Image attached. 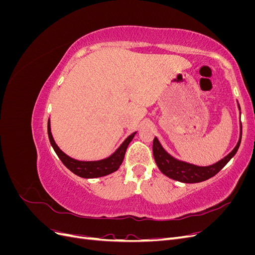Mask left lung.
I'll return each instance as SVG.
<instances>
[{
    "mask_svg": "<svg viewBox=\"0 0 255 255\" xmlns=\"http://www.w3.org/2000/svg\"><path fill=\"white\" fill-rule=\"evenodd\" d=\"M237 106L239 110V115H242L241 106H239L238 102ZM239 130H241L239 132V139L235 148L227 156L210 166H197L175 158L163 148L157 137L154 138L153 140V156L160 172L170 177V179L182 183L203 182L211 179L215 174H217L229 163V160L235 155L242 141V122H239Z\"/></svg>",
    "mask_w": 255,
    "mask_h": 255,
    "instance_id": "left-lung-1",
    "label": "left lung"
}]
</instances>
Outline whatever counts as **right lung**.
<instances>
[{"label":"right lung","instance_id":"1","mask_svg":"<svg viewBox=\"0 0 255 255\" xmlns=\"http://www.w3.org/2000/svg\"><path fill=\"white\" fill-rule=\"evenodd\" d=\"M136 133L137 132H134L128 135L110 156L98 160H79L67 155L65 152L59 149V146L56 144L55 140H54L51 132L50 118L48 120V135L52 148L69 170L76 175L84 177V179H95V177L105 176L117 171L122 164L123 158H125L128 145L132 141Z\"/></svg>","mask_w":255,"mask_h":255}]
</instances>
